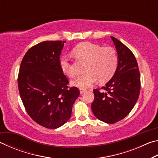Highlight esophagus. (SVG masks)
Returning a JSON list of instances; mask_svg holds the SVG:
<instances>
[{"label": "esophagus", "instance_id": "34e87169", "mask_svg": "<svg viewBox=\"0 0 158 158\" xmlns=\"http://www.w3.org/2000/svg\"><path fill=\"white\" fill-rule=\"evenodd\" d=\"M85 91H86V90L80 89V93H81V94H83V93H84Z\"/></svg>", "mask_w": 158, "mask_h": 158}]
</instances>
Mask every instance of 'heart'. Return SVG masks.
<instances>
[{"instance_id": "heart-1", "label": "heart", "mask_w": 158, "mask_h": 158, "mask_svg": "<svg viewBox=\"0 0 158 158\" xmlns=\"http://www.w3.org/2000/svg\"><path fill=\"white\" fill-rule=\"evenodd\" d=\"M73 53L77 59L86 61L85 73L77 76L72 81V84L80 89H86L94 84L98 79L100 82L108 81L116 70L118 56L113 47H102L98 44L85 42L77 45L73 49ZM59 65L65 75L69 77L74 76L73 65L68 57L61 56Z\"/></svg>"}]
</instances>
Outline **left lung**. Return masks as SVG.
<instances>
[{"instance_id": "left-lung-1", "label": "left lung", "mask_w": 158, "mask_h": 158, "mask_svg": "<svg viewBox=\"0 0 158 158\" xmlns=\"http://www.w3.org/2000/svg\"><path fill=\"white\" fill-rule=\"evenodd\" d=\"M116 47L118 63L114 76L101 90L94 89L91 105L95 116L113 124L129 114L139 98L141 89L140 74L133 53L121 41L111 36Z\"/></svg>"}]
</instances>
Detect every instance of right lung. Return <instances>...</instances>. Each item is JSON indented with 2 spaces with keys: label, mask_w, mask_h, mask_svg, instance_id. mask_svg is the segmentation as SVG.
<instances>
[{
  "label": "right lung",
  "mask_w": 158,
  "mask_h": 158,
  "mask_svg": "<svg viewBox=\"0 0 158 158\" xmlns=\"http://www.w3.org/2000/svg\"><path fill=\"white\" fill-rule=\"evenodd\" d=\"M65 41H44L28 50L21 63L18 88L23 106L34 121L56 129L70 118L79 95L61 71L60 55Z\"/></svg>",
  "instance_id": "right-lung-1"
}]
</instances>
